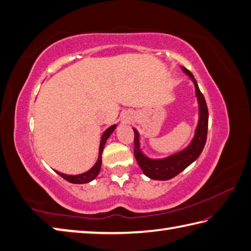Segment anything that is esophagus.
Returning a JSON list of instances; mask_svg holds the SVG:
<instances>
[{
	"mask_svg": "<svg viewBox=\"0 0 251 251\" xmlns=\"http://www.w3.org/2000/svg\"><path fill=\"white\" fill-rule=\"evenodd\" d=\"M123 121H124L125 123L130 121V115L128 114V112H125L124 114H123Z\"/></svg>",
	"mask_w": 251,
	"mask_h": 251,
	"instance_id": "1",
	"label": "esophagus"
}]
</instances>
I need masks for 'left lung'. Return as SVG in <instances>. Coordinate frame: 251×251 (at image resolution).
I'll return each mask as SVG.
<instances>
[{"label":"left lung","mask_w":251,"mask_h":251,"mask_svg":"<svg viewBox=\"0 0 251 251\" xmlns=\"http://www.w3.org/2000/svg\"><path fill=\"white\" fill-rule=\"evenodd\" d=\"M183 68V71L191 78V80L194 81V85L196 88V96H197L199 102V123L197 129H196L195 132L194 139L187 148L178 152V153H175L162 160H151L149 158H147V156L142 153L139 149V134L138 131L134 129L135 158L145 175H147L152 179L168 180L179 174L181 171H184L188 165H190L198 158L204 148L205 141H207L209 122V112L207 103H205L204 97L202 93H201L198 87V83L196 81L193 74H191L187 68Z\"/></svg>","instance_id":"1"}]
</instances>
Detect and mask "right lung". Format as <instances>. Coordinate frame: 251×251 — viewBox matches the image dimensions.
<instances>
[{"instance_id":"add662e5","label":"right lung","mask_w":251,"mask_h":251,"mask_svg":"<svg viewBox=\"0 0 251 251\" xmlns=\"http://www.w3.org/2000/svg\"><path fill=\"white\" fill-rule=\"evenodd\" d=\"M115 127H116V125H113L111 127H109V128L104 131V134H103L102 138H101V142H100V148H99V158H98V161L96 162V164L93 165L89 171H87L86 173H82L79 175H66V174L60 173V172H56V173L60 176H62L64 179H66L67 181H70V183H73V184H86V183H89V181H91L92 179H95L98 176V174H99L100 169H101L103 148H104V145H105L107 138H109L110 135L113 132V130L115 129Z\"/></svg>"}]
</instances>
